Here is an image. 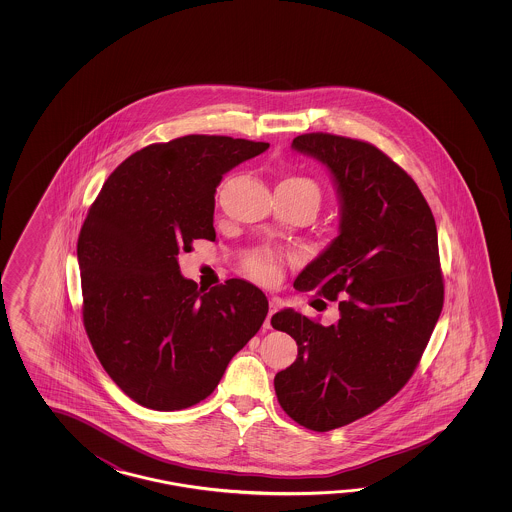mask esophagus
I'll return each instance as SVG.
<instances>
[{
    "label": "esophagus",
    "instance_id": "1",
    "mask_svg": "<svg viewBox=\"0 0 512 512\" xmlns=\"http://www.w3.org/2000/svg\"><path fill=\"white\" fill-rule=\"evenodd\" d=\"M280 305H282V302H280L278 298H271V300H269V315H267V318H265V324H263L265 329H272L271 318L272 315H274V313L280 309Z\"/></svg>",
    "mask_w": 512,
    "mask_h": 512
}]
</instances>
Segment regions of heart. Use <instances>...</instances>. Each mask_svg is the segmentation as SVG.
<instances>
[{"mask_svg":"<svg viewBox=\"0 0 512 512\" xmlns=\"http://www.w3.org/2000/svg\"><path fill=\"white\" fill-rule=\"evenodd\" d=\"M278 186L289 188L294 192H302L307 196L313 197L316 205L320 203V188L316 186L315 181L307 179V177H287L283 179ZM245 271L251 274L252 278H256L261 283H272L278 280L280 271H282V261L271 251H254L243 260Z\"/></svg>","mask_w":512,"mask_h":512,"instance_id":"heart-1","label":"heart"}]
</instances>
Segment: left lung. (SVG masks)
Listing matches in <instances>:
<instances>
[{
	"label": "left lung",
	"instance_id": "left-lung-1",
	"mask_svg": "<svg viewBox=\"0 0 512 512\" xmlns=\"http://www.w3.org/2000/svg\"><path fill=\"white\" fill-rule=\"evenodd\" d=\"M293 148L326 164L340 197L337 238L294 287L338 300L340 318L322 326L293 309L272 316L298 344L274 390L298 425L327 432L371 414L408 382L445 285L432 210L399 164L370 142L320 131L298 135Z\"/></svg>",
	"mask_w": 512,
	"mask_h": 512
}]
</instances>
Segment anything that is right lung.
<instances>
[{
  "instance_id": "1",
  "label": "right lung",
  "mask_w": 512,
  "mask_h": 512,
  "mask_svg": "<svg viewBox=\"0 0 512 512\" xmlns=\"http://www.w3.org/2000/svg\"><path fill=\"white\" fill-rule=\"evenodd\" d=\"M267 148L223 135L150 144L115 168L89 208L77 245L84 327L135 403L172 412L207 399L263 324L269 302L256 285L197 289L177 254L216 240L223 175Z\"/></svg>"
}]
</instances>
